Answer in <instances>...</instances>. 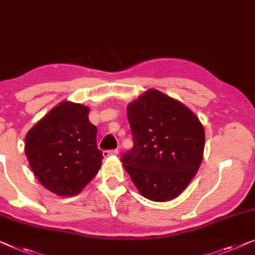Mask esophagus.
<instances>
[{"label": "esophagus", "instance_id": "esophagus-1", "mask_svg": "<svg viewBox=\"0 0 255 255\" xmlns=\"http://www.w3.org/2000/svg\"><path fill=\"white\" fill-rule=\"evenodd\" d=\"M102 154H103V156H105V157H108V156H110V155H117V154H119V150H117V149L103 150Z\"/></svg>", "mask_w": 255, "mask_h": 255}]
</instances>
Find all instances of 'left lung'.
Wrapping results in <instances>:
<instances>
[{"instance_id":"1","label":"left lung","mask_w":255,"mask_h":255,"mask_svg":"<svg viewBox=\"0 0 255 255\" xmlns=\"http://www.w3.org/2000/svg\"><path fill=\"white\" fill-rule=\"evenodd\" d=\"M133 148L121 161L139 193L170 201L186 189L200 167L205 130L193 112L157 90L128 106Z\"/></svg>"}]
</instances>
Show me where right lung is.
<instances>
[{
	"mask_svg": "<svg viewBox=\"0 0 255 255\" xmlns=\"http://www.w3.org/2000/svg\"><path fill=\"white\" fill-rule=\"evenodd\" d=\"M90 108L63 101L40 120L25 138L29 167L42 186L61 197L82 192L101 167L97 127Z\"/></svg>",
	"mask_w": 255,
	"mask_h": 255,
	"instance_id": "1",
	"label": "right lung"
}]
</instances>
